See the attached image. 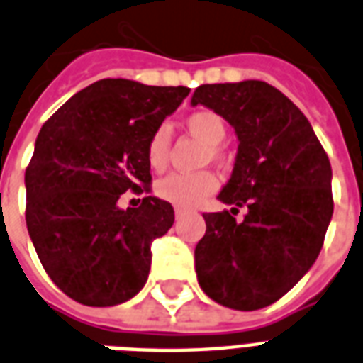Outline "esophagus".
I'll use <instances>...</instances> for the list:
<instances>
[{
  "label": "esophagus",
  "mask_w": 363,
  "mask_h": 363,
  "mask_svg": "<svg viewBox=\"0 0 363 363\" xmlns=\"http://www.w3.org/2000/svg\"><path fill=\"white\" fill-rule=\"evenodd\" d=\"M184 214H186V211H184V208H179V207L175 208V216H177V220H179V218L184 216Z\"/></svg>",
  "instance_id": "34e87169"
}]
</instances>
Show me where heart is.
<instances>
[{
  "instance_id": "1",
  "label": "heart",
  "mask_w": 363,
  "mask_h": 363,
  "mask_svg": "<svg viewBox=\"0 0 363 363\" xmlns=\"http://www.w3.org/2000/svg\"><path fill=\"white\" fill-rule=\"evenodd\" d=\"M186 130L205 141L214 160H223L225 151L220 145L228 135L225 121L212 110H197L184 119ZM172 138L166 126H158L149 135L145 145L147 164L152 172H162L169 160ZM218 188V177L211 172L172 173L156 182V196L177 207H196Z\"/></svg>"
}]
</instances>
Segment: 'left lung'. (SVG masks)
Here are the masks:
<instances>
[{
  "mask_svg": "<svg viewBox=\"0 0 363 363\" xmlns=\"http://www.w3.org/2000/svg\"><path fill=\"white\" fill-rule=\"evenodd\" d=\"M203 104L235 126V169L218 199L231 212H205L196 274L207 296L231 309L267 308L308 272L334 212L332 167L306 115L272 85L246 79L205 84ZM247 207L245 220L232 216Z\"/></svg>",
  "mask_w": 363,
  "mask_h": 363,
  "instance_id": "left-lung-1",
  "label": "left lung"
}]
</instances>
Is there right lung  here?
Segmentation results:
<instances>
[{"instance_id": "right-lung-1", "label": "right lung", "mask_w": 363, "mask_h": 363, "mask_svg": "<svg viewBox=\"0 0 363 363\" xmlns=\"http://www.w3.org/2000/svg\"><path fill=\"white\" fill-rule=\"evenodd\" d=\"M188 87L132 79L95 82L43 125L26 167V223L44 270L67 296L106 308L130 300L151 270V242L175 214L151 194L149 135L186 99Z\"/></svg>"}]
</instances>
